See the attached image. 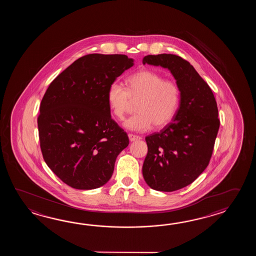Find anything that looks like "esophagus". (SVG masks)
Here are the masks:
<instances>
[{"mask_svg": "<svg viewBox=\"0 0 256 256\" xmlns=\"http://www.w3.org/2000/svg\"><path fill=\"white\" fill-rule=\"evenodd\" d=\"M128 137H129V139H130V142L138 141V140H140V139H141V137H140V136H134V134H128Z\"/></svg>", "mask_w": 256, "mask_h": 256, "instance_id": "1", "label": "esophagus"}]
</instances>
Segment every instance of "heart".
Returning <instances> with one entry per match:
<instances>
[{
  "mask_svg": "<svg viewBox=\"0 0 256 256\" xmlns=\"http://www.w3.org/2000/svg\"><path fill=\"white\" fill-rule=\"evenodd\" d=\"M126 86L110 84L107 94L110 110L115 118L122 120L137 102V114L124 120L128 130L144 132L152 126L161 128L173 119L180 104V92L173 80H164L156 72L142 70L126 78Z\"/></svg>",
  "mask_w": 256,
  "mask_h": 256,
  "instance_id": "b5f03b06",
  "label": "heart"
}]
</instances>
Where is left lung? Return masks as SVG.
<instances>
[{
	"instance_id": "left-lung-1",
	"label": "left lung",
	"mask_w": 256,
	"mask_h": 256,
	"mask_svg": "<svg viewBox=\"0 0 256 256\" xmlns=\"http://www.w3.org/2000/svg\"><path fill=\"white\" fill-rule=\"evenodd\" d=\"M142 64L168 68L180 92L172 122L146 137L148 152L142 176L154 190H178L196 180L210 163L220 128L217 102L193 66L178 56L148 54Z\"/></svg>"
}]
</instances>
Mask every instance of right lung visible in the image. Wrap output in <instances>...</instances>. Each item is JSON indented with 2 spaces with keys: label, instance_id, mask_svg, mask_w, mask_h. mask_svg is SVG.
Returning a JSON list of instances; mask_svg holds the SVG:
<instances>
[{
  "label": "right lung",
  "instance_id": "obj_1",
  "mask_svg": "<svg viewBox=\"0 0 256 256\" xmlns=\"http://www.w3.org/2000/svg\"><path fill=\"white\" fill-rule=\"evenodd\" d=\"M132 66L126 54H87L61 72L44 95L38 118L44 160L73 188L106 184L129 144L127 134L112 119L107 94Z\"/></svg>",
  "mask_w": 256,
  "mask_h": 256
}]
</instances>
